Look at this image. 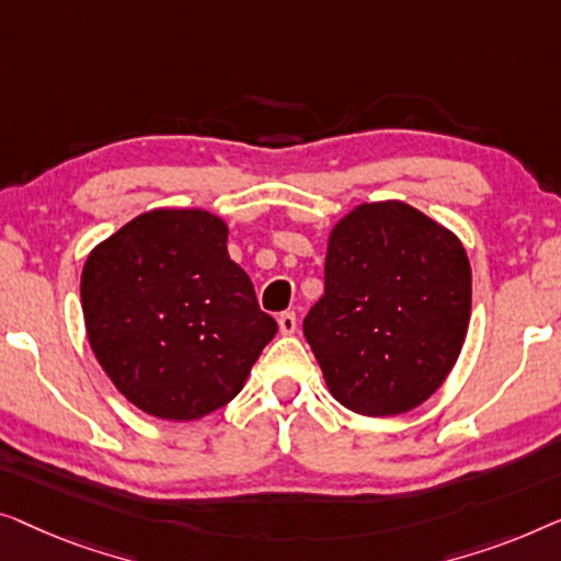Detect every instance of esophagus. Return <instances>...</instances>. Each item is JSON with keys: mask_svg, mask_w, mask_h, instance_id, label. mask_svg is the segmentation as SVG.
<instances>
[{"mask_svg": "<svg viewBox=\"0 0 561 561\" xmlns=\"http://www.w3.org/2000/svg\"><path fill=\"white\" fill-rule=\"evenodd\" d=\"M297 330V314L295 312H282L279 314V333L291 335Z\"/></svg>", "mask_w": 561, "mask_h": 561, "instance_id": "esophagus-1", "label": "esophagus"}]
</instances>
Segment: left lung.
<instances>
[{"label": "left lung", "instance_id": "obj_1", "mask_svg": "<svg viewBox=\"0 0 561 561\" xmlns=\"http://www.w3.org/2000/svg\"><path fill=\"white\" fill-rule=\"evenodd\" d=\"M470 302V262L449 228L401 201L363 203L330 231L325 295L302 328L343 407L393 416L453 370Z\"/></svg>", "mask_w": 561, "mask_h": 561}]
</instances>
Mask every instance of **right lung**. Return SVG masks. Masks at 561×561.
Instances as JSON below:
<instances>
[{"label":"right lung","mask_w":561,"mask_h":561,"mask_svg":"<svg viewBox=\"0 0 561 561\" xmlns=\"http://www.w3.org/2000/svg\"><path fill=\"white\" fill-rule=\"evenodd\" d=\"M226 241L228 226L208 210L157 208L85 259L91 351L141 412L191 422L226 407L277 333Z\"/></svg>","instance_id":"add662e5"}]
</instances>
